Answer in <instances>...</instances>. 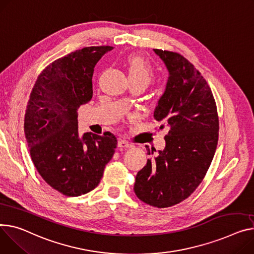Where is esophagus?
<instances>
[{
    "label": "esophagus",
    "instance_id": "obj_1",
    "mask_svg": "<svg viewBox=\"0 0 254 254\" xmlns=\"http://www.w3.org/2000/svg\"><path fill=\"white\" fill-rule=\"evenodd\" d=\"M117 146L120 147V148H130V147H132L131 144L127 143V142L125 141V140H120V141H118V142H117Z\"/></svg>",
    "mask_w": 254,
    "mask_h": 254
}]
</instances>
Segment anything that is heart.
I'll use <instances>...</instances> for the list:
<instances>
[{
	"label": "heart",
	"instance_id": "1",
	"mask_svg": "<svg viewBox=\"0 0 254 254\" xmlns=\"http://www.w3.org/2000/svg\"><path fill=\"white\" fill-rule=\"evenodd\" d=\"M129 82H138L148 86L153 80L154 72L151 66L140 56L129 55L127 58Z\"/></svg>",
	"mask_w": 254,
	"mask_h": 254
}]
</instances>
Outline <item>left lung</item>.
<instances>
[{
  "label": "left lung",
  "mask_w": 254,
  "mask_h": 254,
  "mask_svg": "<svg viewBox=\"0 0 254 254\" xmlns=\"http://www.w3.org/2000/svg\"><path fill=\"white\" fill-rule=\"evenodd\" d=\"M154 52L170 72L154 117L162 123L161 129L166 125L170 130L164 150L148 159L133 189L145 203L164 208L187 199L203 181L215 153L219 125L210 87L194 65L177 52Z\"/></svg>",
  "instance_id": "left-lung-1"
}]
</instances>
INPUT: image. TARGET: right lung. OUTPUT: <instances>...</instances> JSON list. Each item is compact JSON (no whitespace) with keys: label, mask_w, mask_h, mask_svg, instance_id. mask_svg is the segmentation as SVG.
Listing matches in <instances>:
<instances>
[{"label":"right lung","mask_w":254,"mask_h":254,"mask_svg":"<svg viewBox=\"0 0 254 254\" xmlns=\"http://www.w3.org/2000/svg\"><path fill=\"white\" fill-rule=\"evenodd\" d=\"M110 46L86 47L50 63L33 86L24 116L30 157L45 182L65 196L94 190L117 140L106 131L78 137L77 110L93 97L94 67Z\"/></svg>","instance_id":"obj_1"}]
</instances>
